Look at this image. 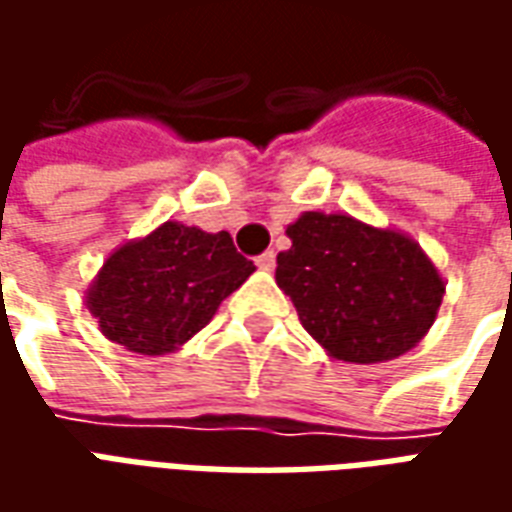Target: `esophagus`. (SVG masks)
Listing matches in <instances>:
<instances>
[{"label": "esophagus", "mask_w": 512, "mask_h": 512, "mask_svg": "<svg viewBox=\"0 0 512 512\" xmlns=\"http://www.w3.org/2000/svg\"><path fill=\"white\" fill-rule=\"evenodd\" d=\"M274 266H277V255L274 252H263V255L257 257V268L260 271H274Z\"/></svg>", "instance_id": "obj_1"}]
</instances>
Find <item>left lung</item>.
I'll return each mask as SVG.
<instances>
[{"label": "left lung", "mask_w": 512, "mask_h": 512, "mask_svg": "<svg viewBox=\"0 0 512 512\" xmlns=\"http://www.w3.org/2000/svg\"><path fill=\"white\" fill-rule=\"evenodd\" d=\"M285 233L277 285L326 354L376 365L430 332L447 282L411 235L323 211H304Z\"/></svg>", "instance_id": "1"}]
</instances>
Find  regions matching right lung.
<instances>
[{
  "mask_svg": "<svg viewBox=\"0 0 512 512\" xmlns=\"http://www.w3.org/2000/svg\"><path fill=\"white\" fill-rule=\"evenodd\" d=\"M252 271L230 233L169 219L117 246L84 290V304L106 340L142 356L175 354Z\"/></svg>",
  "mask_w": 512,
  "mask_h": 512,
  "instance_id": "right-lung-1",
  "label": "right lung"
}]
</instances>
